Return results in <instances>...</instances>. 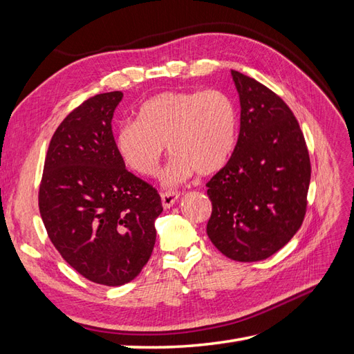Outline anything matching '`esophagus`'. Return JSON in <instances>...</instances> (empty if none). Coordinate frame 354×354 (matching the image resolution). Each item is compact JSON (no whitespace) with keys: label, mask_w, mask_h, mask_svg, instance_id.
Wrapping results in <instances>:
<instances>
[{"label":"esophagus","mask_w":354,"mask_h":354,"mask_svg":"<svg viewBox=\"0 0 354 354\" xmlns=\"http://www.w3.org/2000/svg\"><path fill=\"white\" fill-rule=\"evenodd\" d=\"M180 198L178 192H164L160 195V199H162V207L164 208H171L176 203V201Z\"/></svg>","instance_id":"34e87169"}]
</instances>
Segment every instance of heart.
<instances>
[{
    "instance_id": "heart-1",
    "label": "heart",
    "mask_w": 354,
    "mask_h": 354,
    "mask_svg": "<svg viewBox=\"0 0 354 354\" xmlns=\"http://www.w3.org/2000/svg\"><path fill=\"white\" fill-rule=\"evenodd\" d=\"M238 112L220 90L167 91L155 95L115 137L124 164L143 177L155 176L165 153L174 159L162 174L173 186L192 173L208 176L229 159L236 138Z\"/></svg>"
}]
</instances>
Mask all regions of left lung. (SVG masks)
Instances as JSON below:
<instances>
[{"instance_id": "1", "label": "left lung", "mask_w": 354, "mask_h": 354, "mask_svg": "<svg viewBox=\"0 0 354 354\" xmlns=\"http://www.w3.org/2000/svg\"><path fill=\"white\" fill-rule=\"evenodd\" d=\"M232 77L241 128L227 164L207 183V233L221 254L251 263L269 259L301 227L312 165L289 106L254 78L238 71Z\"/></svg>"}]
</instances>
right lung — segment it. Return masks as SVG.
<instances>
[{
    "label": "right lung",
    "mask_w": 354,
    "mask_h": 354,
    "mask_svg": "<svg viewBox=\"0 0 354 354\" xmlns=\"http://www.w3.org/2000/svg\"><path fill=\"white\" fill-rule=\"evenodd\" d=\"M121 91L93 95L53 134L38 205L51 243L85 279L106 286L133 281L155 246L158 190L125 168L112 118Z\"/></svg>",
    "instance_id": "right-lung-1"
}]
</instances>
